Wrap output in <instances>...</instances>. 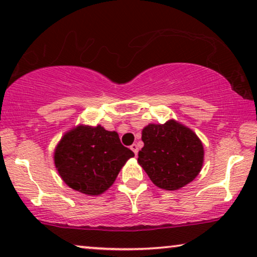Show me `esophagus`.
I'll return each instance as SVG.
<instances>
[{
  "label": "esophagus",
  "mask_w": 257,
  "mask_h": 257,
  "mask_svg": "<svg viewBox=\"0 0 257 257\" xmlns=\"http://www.w3.org/2000/svg\"><path fill=\"white\" fill-rule=\"evenodd\" d=\"M130 149H132L133 152L135 153V155L137 156V153H139V145H137V144H133L132 147H130Z\"/></svg>",
  "instance_id": "obj_1"
}]
</instances>
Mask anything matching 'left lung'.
<instances>
[{"label":"left lung","mask_w":257,"mask_h":257,"mask_svg":"<svg viewBox=\"0 0 257 257\" xmlns=\"http://www.w3.org/2000/svg\"><path fill=\"white\" fill-rule=\"evenodd\" d=\"M142 141L144 147L137 162L159 188L180 189L201 172L204 159L202 142L193 130L178 121L147 125Z\"/></svg>","instance_id":"1"}]
</instances>
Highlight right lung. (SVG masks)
Listing matches in <instances>:
<instances>
[{
	"instance_id": "right-lung-1",
	"label": "right lung",
	"mask_w": 257,
	"mask_h": 257,
	"mask_svg": "<svg viewBox=\"0 0 257 257\" xmlns=\"http://www.w3.org/2000/svg\"><path fill=\"white\" fill-rule=\"evenodd\" d=\"M134 156L121 144L116 132H108L101 125L80 124L61 139L54 163L70 188L95 196L113 185L122 166Z\"/></svg>"
}]
</instances>
